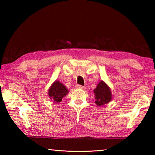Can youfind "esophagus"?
Instances as JSON below:
<instances>
[{
	"label": "esophagus",
	"mask_w": 155,
	"mask_h": 155,
	"mask_svg": "<svg viewBox=\"0 0 155 155\" xmlns=\"http://www.w3.org/2000/svg\"><path fill=\"white\" fill-rule=\"evenodd\" d=\"M76 87H77V89H81V90H85V87H84V86L80 85H76Z\"/></svg>",
	"instance_id": "esophagus-1"
}]
</instances>
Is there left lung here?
Wrapping results in <instances>:
<instances>
[{
  "instance_id": "obj_1",
  "label": "left lung",
  "mask_w": 155,
  "mask_h": 155,
  "mask_svg": "<svg viewBox=\"0 0 155 155\" xmlns=\"http://www.w3.org/2000/svg\"><path fill=\"white\" fill-rule=\"evenodd\" d=\"M95 94V103L98 106L107 104L111 101L112 94L110 87L103 81H101L94 90Z\"/></svg>"
}]
</instances>
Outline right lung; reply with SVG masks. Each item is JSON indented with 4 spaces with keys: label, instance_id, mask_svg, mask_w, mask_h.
<instances>
[{
    "label": "right lung",
    "instance_id": "obj_1",
    "mask_svg": "<svg viewBox=\"0 0 155 155\" xmlns=\"http://www.w3.org/2000/svg\"><path fill=\"white\" fill-rule=\"evenodd\" d=\"M68 92L69 91L64 84L60 83L59 81H55L49 88L48 96L51 100L54 101V103H59Z\"/></svg>",
    "mask_w": 155,
    "mask_h": 155
}]
</instances>
